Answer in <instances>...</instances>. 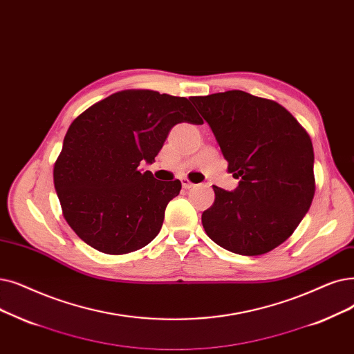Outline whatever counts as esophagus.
Instances as JSON below:
<instances>
[{"label": "esophagus", "mask_w": 354, "mask_h": 354, "mask_svg": "<svg viewBox=\"0 0 354 354\" xmlns=\"http://www.w3.org/2000/svg\"><path fill=\"white\" fill-rule=\"evenodd\" d=\"M182 187L185 189H191L194 187V183L191 180H188L187 178H182Z\"/></svg>", "instance_id": "1"}]
</instances>
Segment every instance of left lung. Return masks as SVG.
<instances>
[{
    "mask_svg": "<svg viewBox=\"0 0 354 354\" xmlns=\"http://www.w3.org/2000/svg\"><path fill=\"white\" fill-rule=\"evenodd\" d=\"M211 127L234 191L212 187L214 204L203 212L208 237L244 256L282 244L308 212L315 194L314 149L308 133L278 102L244 91L192 97Z\"/></svg>",
    "mask_w": 354,
    "mask_h": 354,
    "instance_id": "1",
    "label": "left lung"
}]
</instances>
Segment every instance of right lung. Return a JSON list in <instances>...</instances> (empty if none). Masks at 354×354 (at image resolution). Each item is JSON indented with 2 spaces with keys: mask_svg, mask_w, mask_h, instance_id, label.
<instances>
[{
  "mask_svg": "<svg viewBox=\"0 0 354 354\" xmlns=\"http://www.w3.org/2000/svg\"><path fill=\"white\" fill-rule=\"evenodd\" d=\"M178 122L203 124L183 97L120 91L76 117L55 163L64 217L91 248L106 254L139 250L155 239L180 180H158L153 163Z\"/></svg>",
  "mask_w": 354,
  "mask_h": 354,
  "instance_id": "obj_1",
  "label": "right lung"
}]
</instances>
